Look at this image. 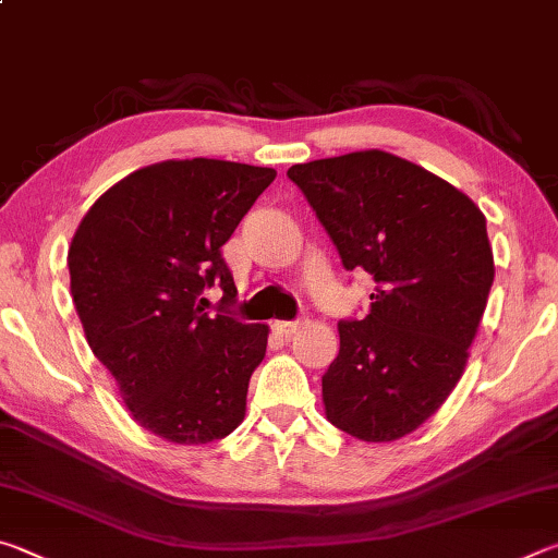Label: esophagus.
Segmentation results:
<instances>
[{"instance_id": "esophagus-1", "label": "esophagus", "mask_w": 558, "mask_h": 558, "mask_svg": "<svg viewBox=\"0 0 558 558\" xmlns=\"http://www.w3.org/2000/svg\"><path fill=\"white\" fill-rule=\"evenodd\" d=\"M298 325L300 323H290V319H276V323H272L270 327H272V332H276L278 337H292L298 332Z\"/></svg>"}]
</instances>
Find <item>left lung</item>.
Here are the masks:
<instances>
[{
    "mask_svg": "<svg viewBox=\"0 0 558 558\" xmlns=\"http://www.w3.org/2000/svg\"><path fill=\"white\" fill-rule=\"evenodd\" d=\"M347 270L374 278L364 319L339 323L327 421L366 442L409 436L465 372L495 280L485 214L446 179L384 149L292 165Z\"/></svg>",
    "mask_w": 558,
    "mask_h": 558,
    "instance_id": "1",
    "label": "left lung"
}]
</instances>
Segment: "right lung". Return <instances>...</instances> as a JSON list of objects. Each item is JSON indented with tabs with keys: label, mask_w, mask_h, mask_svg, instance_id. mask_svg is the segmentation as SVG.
Returning a JSON list of instances; mask_svg holds the SVG:
<instances>
[{
	"label": "right lung",
	"mask_w": 558,
	"mask_h": 558,
	"mask_svg": "<svg viewBox=\"0 0 558 558\" xmlns=\"http://www.w3.org/2000/svg\"><path fill=\"white\" fill-rule=\"evenodd\" d=\"M276 179L226 159H167L112 184L69 248L71 295L88 347L140 426L204 446L241 426L268 325L204 313V290L235 300L221 245Z\"/></svg>",
	"instance_id": "obj_1"
}]
</instances>
